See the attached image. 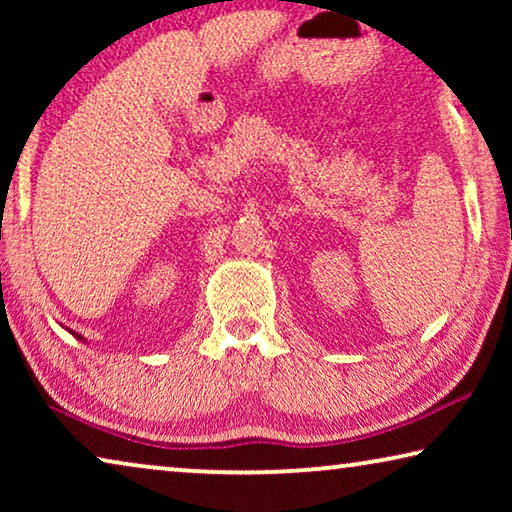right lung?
<instances>
[{
  "mask_svg": "<svg viewBox=\"0 0 512 512\" xmlns=\"http://www.w3.org/2000/svg\"><path fill=\"white\" fill-rule=\"evenodd\" d=\"M79 340H81V335H79Z\"/></svg>",
  "mask_w": 512,
  "mask_h": 512,
  "instance_id": "obj_1",
  "label": "right lung"
}]
</instances>
